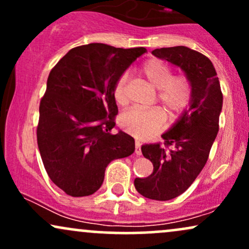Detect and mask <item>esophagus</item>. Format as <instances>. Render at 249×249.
Masks as SVG:
<instances>
[{"label": "esophagus", "instance_id": "1", "mask_svg": "<svg viewBox=\"0 0 249 249\" xmlns=\"http://www.w3.org/2000/svg\"><path fill=\"white\" fill-rule=\"evenodd\" d=\"M134 153L137 156H141L142 154V144L138 141H136V142H134Z\"/></svg>", "mask_w": 249, "mask_h": 249}]
</instances>
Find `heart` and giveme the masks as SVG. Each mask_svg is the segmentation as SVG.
Returning <instances> with one entry per match:
<instances>
[{
  "instance_id": "1",
  "label": "heart",
  "mask_w": 249,
  "mask_h": 249,
  "mask_svg": "<svg viewBox=\"0 0 249 249\" xmlns=\"http://www.w3.org/2000/svg\"><path fill=\"white\" fill-rule=\"evenodd\" d=\"M141 72L151 85L158 89V101L170 116L186 110L192 101V84L184 75L173 76L171 67L160 59H148L142 65ZM113 98L117 104L127 103V75H123L113 85ZM166 113L161 107L128 108L119 117V125L137 138H146L165 126Z\"/></svg>"
}]
</instances>
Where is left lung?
Listing matches in <instances>:
<instances>
[{"label":"left lung","mask_w":249,"mask_h":249,"mask_svg":"<svg viewBox=\"0 0 249 249\" xmlns=\"http://www.w3.org/2000/svg\"><path fill=\"white\" fill-rule=\"evenodd\" d=\"M152 53L181 68L193 90L188 110L161 136L164 145L142 146L144 157L153 164V172L134 179V187L145 198L165 201L184 193L206 164L219 131L222 92L212 62L202 53L182 45L160 48Z\"/></svg>","instance_id":"left-lung-1"}]
</instances>
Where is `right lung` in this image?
Here are the masks:
<instances>
[{
  "label": "right lung",
  "instance_id": "obj_1",
  "mask_svg": "<svg viewBox=\"0 0 249 249\" xmlns=\"http://www.w3.org/2000/svg\"><path fill=\"white\" fill-rule=\"evenodd\" d=\"M145 51L91 43L71 49L51 69L39 103L37 144L49 178L69 196L93 194L107 165L133 153L132 137L111 132L118 113L112 91Z\"/></svg>",
  "mask_w": 249,
  "mask_h": 249
}]
</instances>
